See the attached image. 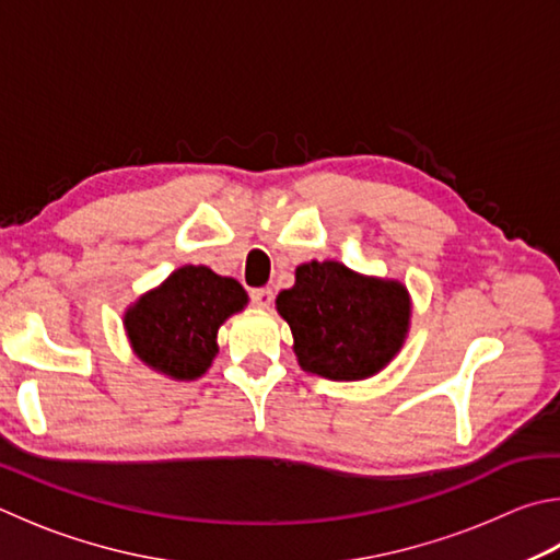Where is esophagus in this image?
I'll use <instances>...</instances> for the list:
<instances>
[{"label":"esophagus","mask_w":560,"mask_h":560,"mask_svg":"<svg viewBox=\"0 0 560 560\" xmlns=\"http://www.w3.org/2000/svg\"><path fill=\"white\" fill-rule=\"evenodd\" d=\"M249 299H252L254 306L269 308L271 303H273V291L271 289H252L249 291Z\"/></svg>","instance_id":"obj_1"}]
</instances>
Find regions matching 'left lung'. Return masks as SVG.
I'll list each match as a JSON object with an SVG mask.
<instances>
[{"label":"left lung","mask_w":560,"mask_h":560,"mask_svg":"<svg viewBox=\"0 0 560 560\" xmlns=\"http://www.w3.org/2000/svg\"><path fill=\"white\" fill-rule=\"evenodd\" d=\"M277 308L291 325L301 368L345 382L380 372L399 352L411 315L399 281L360 277L338 261L299 267Z\"/></svg>","instance_id":"1"}]
</instances>
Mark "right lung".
<instances>
[{
    "mask_svg": "<svg viewBox=\"0 0 560 560\" xmlns=\"http://www.w3.org/2000/svg\"><path fill=\"white\" fill-rule=\"evenodd\" d=\"M245 306L235 279L183 267L127 311L125 328L141 362L174 380H196L215 360L220 325Z\"/></svg>",
    "mask_w": 560,
    "mask_h": 560,
    "instance_id": "obj_1",
    "label": "right lung"
}]
</instances>
